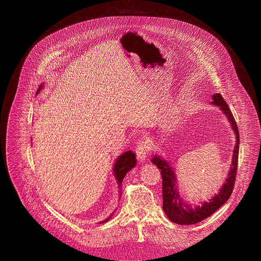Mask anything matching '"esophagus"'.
<instances>
[{
    "mask_svg": "<svg viewBox=\"0 0 261 261\" xmlns=\"http://www.w3.org/2000/svg\"><path fill=\"white\" fill-rule=\"evenodd\" d=\"M149 143L148 141L146 140H141L139 141L138 145H136L135 147V152H136V155H138V159L141 161V162H144L149 153Z\"/></svg>",
    "mask_w": 261,
    "mask_h": 261,
    "instance_id": "34e87169",
    "label": "esophagus"
}]
</instances>
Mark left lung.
I'll return each mask as SVG.
<instances>
[{"mask_svg": "<svg viewBox=\"0 0 261 261\" xmlns=\"http://www.w3.org/2000/svg\"><path fill=\"white\" fill-rule=\"evenodd\" d=\"M213 103L220 107V109L224 112L229 122L231 123V128L234 129L236 133V145L234 148V154H232L231 167L228 172L226 182L219 191V194L214 198L210 199L208 202L203 203L202 206H198L196 210L190 208L187 204L183 203L179 198L177 191L175 188V176L174 172L169 164L161 159L160 156H154L152 159V164L158 166L161 170L162 182H163V210L167 215V217L174 223L177 224H196L207 217L212 216L217 210L220 208L222 205L229 199L232 190H234L237 169H238V154H239V130L237 127V122L232 116L228 105L223 99L221 94L213 95Z\"/></svg>", "mask_w": 261, "mask_h": 261, "instance_id": "obj_1", "label": "left lung"}]
</instances>
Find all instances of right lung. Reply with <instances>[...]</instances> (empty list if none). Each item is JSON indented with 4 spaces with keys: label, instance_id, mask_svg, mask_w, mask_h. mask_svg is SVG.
<instances>
[{
    "label": "right lung",
    "instance_id": "1",
    "mask_svg": "<svg viewBox=\"0 0 261 261\" xmlns=\"http://www.w3.org/2000/svg\"><path fill=\"white\" fill-rule=\"evenodd\" d=\"M41 88H42V86L40 85L39 90L37 91V93L40 92ZM135 164H136L135 154H134L133 152H131V151L125 152V153L121 154V155L117 159V161H116V163H115V165H114V174H115V177H116V180H117V182H118L119 185L121 184V182H122V180H123V177H125V175L127 174V172L135 166ZM108 220H109V218L107 219L106 221H108ZM103 222H105V221H103Z\"/></svg>",
    "mask_w": 261,
    "mask_h": 261
}]
</instances>
